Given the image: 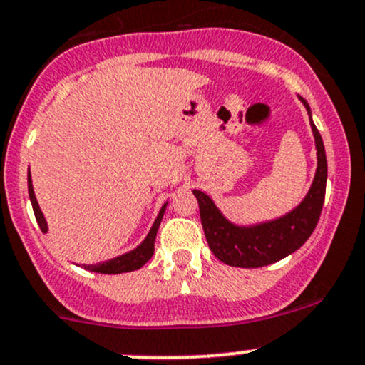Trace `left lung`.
Returning a JSON list of instances; mask_svg holds the SVG:
<instances>
[{"mask_svg":"<svg viewBox=\"0 0 365 365\" xmlns=\"http://www.w3.org/2000/svg\"><path fill=\"white\" fill-rule=\"evenodd\" d=\"M309 113V124L317 145L318 166L314 173L312 189L302 199L301 205L290 213L264 222V224L236 225L229 222L220 210L215 206L210 195L201 190H194L199 202L201 224L205 229L210 250L218 260L234 267H262L278 262L283 257L294 253L306 243L314 231L320 218L322 206L325 199V183H327V157H325L324 141L312 120V110L306 99L299 98Z\"/></svg>","mask_w":365,"mask_h":365,"instance_id":"obj_1","label":"left lung"}]
</instances>
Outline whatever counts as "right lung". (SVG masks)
I'll return each instance as SVG.
<instances>
[{
  "instance_id": "1",
  "label": "right lung",
  "mask_w": 365,
  "mask_h": 365,
  "mask_svg": "<svg viewBox=\"0 0 365 365\" xmlns=\"http://www.w3.org/2000/svg\"><path fill=\"white\" fill-rule=\"evenodd\" d=\"M28 190H29V199L31 205H33V212L34 217H36L38 225H40L41 232H47V222H45L43 213H41L40 206H38L36 197H34V190H33V183H31V173H28ZM168 202H164V206L160 208L159 215H157L155 222H153L150 232L147 234V237L143 240V243L140 247H136L134 250L124 253L120 257H115V259L106 260V262H99V264H83V269L94 271V273H101V274H120V273H129V271H136L140 269L141 266L148 262L153 255V243H155V236L157 231H159L160 220H163V215L166 212Z\"/></svg>"
}]
</instances>
